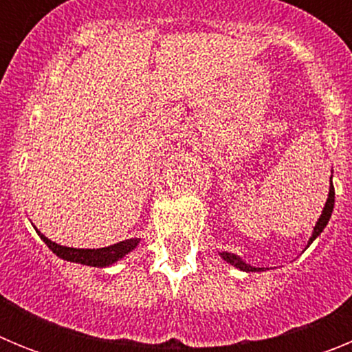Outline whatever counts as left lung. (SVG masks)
Here are the masks:
<instances>
[{
    "label": "left lung",
    "instance_id": "obj_1",
    "mask_svg": "<svg viewBox=\"0 0 352 352\" xmlns=\"http://www.w3.org/2000/svg\"><path fill=\"white\" fill-rule=\"evenodd\" d=\"M331 173H333V170H331ZM331 178H333V174H331ZM333 206H335V188H333V182H331V183H329L328 199H326V204H324V208H322L321 217H319V220H317L316 226H314L312 236H310L309 243H307V247H305V248H309L310 245H312L314 239H316L317 236H321V232L324 231V227L328 226L329 219H331V213H333ZM219 254L227 264H231V266L241 270V272L256 273V272H266V270H268V268H256V266H252V264L245 263L241 257L236 256V254H231V252H219Z\"/></svg>",
    "mask_w": 352,
    "mask_h": 352
}]
</instances>
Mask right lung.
<instances>
[{"instance_id":"obj_1","label":"right lung","mask_w":352,"mask_h":352,"mask_svg":"<svg viewBox=\"0 0 352 352\" xmlns=\"http://www.w3.org/2000/svg\"><path fill=\"white\" fill-rule=\"evenodd\" d=\"M35 231L38 232V236L42 238V241L47 245L52 250V254L60 257L63 261H70V263L77 264H86V266H95V268H107L111 264L118 263L125 256H129L133 248L138 247L139 238H130L125 241H120V243H114L111 247L104 248H72V247H63V245H58L56 241H51L49 238H45V234L38 231L35 227Z\"/></svg>"}]
</instances>
